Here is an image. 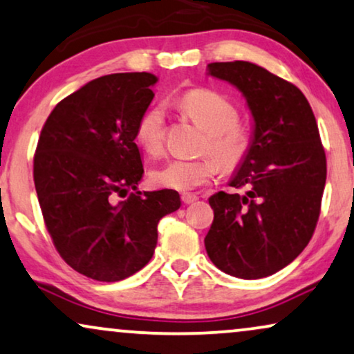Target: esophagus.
I'll return each mask as SVG.
<instances>
[{"mask_svg":"<svg viewBox=\"0 0 354 354\" xmlns=\"http://www.w3.org/2000/svg\"><path fill=\"white\" fill-rule=\"evenodd\" d=\"M180 198H182V201L185 205H190V203H194V201L198 200V196L194 195V194H182Z\"/></svg>","mask_w":354,"mask_h":354,"instance_id":"34e87169","label":"esophagus"}]
</instances>
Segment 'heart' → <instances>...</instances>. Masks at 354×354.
<instances>
[{"instance_id":"1","label":"heart","mask_w":354,"mask_h":354,"mask_svg":"<svg viewBox=\"0 0 354 354\" xmlns=\"http://www.w3.org/2000/svg\"><path fill=\"white\" fill-rule=\"evenodd\" d=\"M180 107L192 122L206 133L195 159H171L151 172L156 187L187 192L211 180L221 169L237 172L254 148V133L239 122L237 105L211 89H192L182 95ZM166 138V113L160 105L146 110L136 125V143L149 156L162 153Z\"/></svg>"}]
</instances>
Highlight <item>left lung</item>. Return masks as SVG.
Instances as JSON below:
<instances>
[{
  "label": "left lung",
  "mask_w": 354,
  "mask_h": 354,
  "mask_svg": "<svg viewBox=\"0 0 354 354\" xmlns=\"http://www.w3.org/2000/svg\"><path fill=\"white\" fill-rule=\"evenodd\" d=\"M209 75L245 95L254 148L231 187L209 196L214 219L205 237L219 270L265 278L291 263L314 236L327 178L317 122L299 87L249 62L209 63Z\"/></svg>",
  "instance_id": "obj_1"
}]
</instances>
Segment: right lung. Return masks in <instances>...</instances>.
<instances>
[{"mask_svg": "<svg viewBox=\"0 0 354 354\" xmlns=\"http://www.w3.org/2000/svg\"><path fill=\"white\" fill-rule=\"evenodd\" d=\"M156 81L151 73L97 77L59 100L40 131L34 183L45 226L59 257L91 279L140 272L154 254L159 219L180 208L176 190L126 196L145 172L136 125Z\"/></svg>", "mask_w": 354, "mask_h": 354, "instance_id": "obj_1", "label": "right lung"}]
</instances>
